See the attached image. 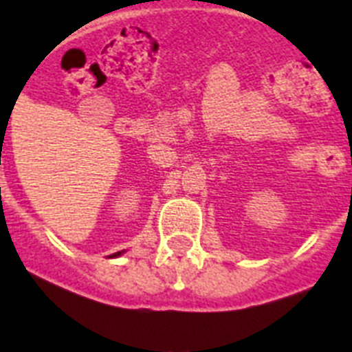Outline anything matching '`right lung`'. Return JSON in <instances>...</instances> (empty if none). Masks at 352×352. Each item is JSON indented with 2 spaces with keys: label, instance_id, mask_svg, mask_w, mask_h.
<instances>
[{
  "label": "right lung",
  "instance_id": "1",
  "mask_svg": "<svg viewBox=\"0 0 352 352\" xmlns=\"http://www.w3.org/2000/svg\"><path fill=\"white\" fill-rule=\"evenodd\" d=\"M122 254H124V250L117 252V254H113V256H109V257H118V256H122Z\"/></svg>",
  "mask_w": 352,
  "mask_h": 352
}]
</instances>
